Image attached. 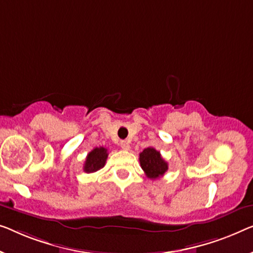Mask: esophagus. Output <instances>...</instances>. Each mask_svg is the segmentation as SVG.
Returning a JSON list of instances; mask_svg holds the SVG:
<instances>
[{
	"mask_svg": "<svg viewBox=\"0 0 253 253\" xmlns=\"http://www.w3.org/2000/svg\"><path fill=\"white\" fill-rule=\"evenodd\" d=\"M120 146H121V148L123 149V151H129L130 149V144L127 141H126V140H122L120 142Z\"/></svg>",
	"mask_w": 253,
	"mask_h": 253,
	"instance_id": "1",
	"label": "esophagus"
}]
</instances>
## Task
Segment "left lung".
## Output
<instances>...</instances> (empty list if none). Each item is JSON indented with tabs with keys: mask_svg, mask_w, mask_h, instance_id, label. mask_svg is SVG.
<instances>
[{
	"mask_svg": "<svg viewBox=\"0 0 253 253\" xmlns=\"http://www.w3.org/2000/svg\"><path fill=\"white\" fill-rule=\"evenodd\" d=\"M141 169L145 171L146 175L151 179H157L163 177V174L168 171V163L162 159L161 153L155 148H145L139 154Z\"/></svg>",
	"mask_w": 253,
	"mask_h": 253,
	"instance_id": "left-lung-1",
	"label": "left lung"
}]
</instances>
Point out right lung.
<instances>
[{
  "label": "right lung",
  "instance_id": "add662e5",
  "mask_svg": "<svg viewBox=\"0 0 253 253\" xmlns=\"http://www.w3.org/2000/svg\"><path fill=\"white\" fill-rule=\"evenodd\" d=\"M108 153L107 149L104 147H96L93 148L89 154H87L85 163H84L83 170L86 173H92L100 170L101 168H104L106 160H107Z\"/></svg>",
  "mask_w": 253,
  "mask_h": 253
}]
</instances>
